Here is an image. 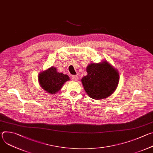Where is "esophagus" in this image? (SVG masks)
Instances as JSON below:
<instances>
[{"instance_id":"1","label":"esophagus","mask_w":153,"mask_h":153,"mask_svg":"<svg viewBox=\"0 0 153 153\" xmlns=\"http://www.w3.org/2000/svg\"><path fill=\"white\" fill-rule=\"evenodd\" d=\"M71 78H72V80L74 81H77L79 79L78 76H72Z\"/></svg>"}]
</instances>
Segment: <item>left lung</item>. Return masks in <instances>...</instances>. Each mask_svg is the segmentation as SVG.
Segmentation results:
<instances>
[{"mask_svg":"<svg viewBox=\"0 0 153 153\" xmlns=\"http://www.w3.org/2000/svg\"><path fill=\"white\" fill-rule=\"evenodd\" d=\"M86 72L88 74L81 82L85 92L91 98L106 99L116 91L119 82V73L106 60L90 63L86 67Z\"/></svg>","mask_w":153,"mask_h":153,"instance_id":"left-lung-1","label":"left lung"}]
</instances>
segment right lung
<instances>
[{
  "label": "right lung",
  "mask_w": 153,
  "mask_h": 153,
  "mask_svg": "<svg viewBox=\"0 0 153 153\" xmlns=\"http://www.w3.org/2000/svg\"><path fill=\"white\" fill-rule=\"evenodd\" d=\"M68 80L70 77L68 75L59 73L54 67L40 72L38 75V81L41 88L51 94L58 93L63 84Z\"/></svg>",
  "instance_id": "add662e5"
}]
</instances>
